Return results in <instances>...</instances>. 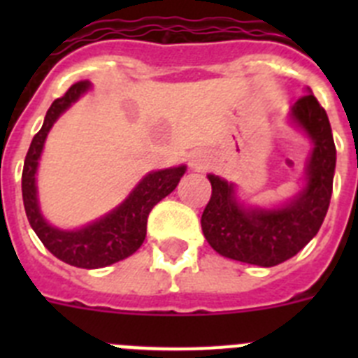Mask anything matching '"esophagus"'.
<instances>
[{
	"instance_id": "esophagus-1",
	"label": "esophagus",
	"mask_w": 358,
	"mask_h": 358,
	"mask_svg": "<svg viewBox=\"0 0 358 358\" xmlns=\"http://www.w3.org/2000/svg\"><path fill=\"white\" fill-rule=\"evenodd\" d=\"M208 164H210V157H208L206 152L202 150H197L192 154V157H189V166L195 170H204L208 169Z\"/></svg>"
}]
</instances>
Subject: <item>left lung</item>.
Instances as JSON below:
<instances>
[{
	"instance_id": "8db88e82",
	"label": "left lung",
	"mask_w": 358,
	"mask_h": 358,
	"mask_svg": "<svg viewBox=\"0 0 358 358\" xmlns=\"http://www.w3.org/2000/svg\"><path fill=\"white\" fill-rule=\"evenodd\" d=\"M290 118L314 143L306 163L305 188L276 210L243 208L235 186L208 176L211 199L201 218L202 233L218 255L243 264L274 267L289 260L317 235L330 206L335 173V143L327 110L312 93L292 106Z\"/></svg>"
}]
</instances>
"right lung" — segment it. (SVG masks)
Returning a JSON list of instances; mask_svg holds the SVG:
<instances>
[{"instance_id":"add662e5","label":"right lung","mask_w":358,"mask_h":358,"mask_svg":"<svg viewBox=\"0 0 358 358\" xmlns=\"http://www.w3.org/2000/svg\"><path fill=\"white\" fill-rule=\"evenodd\" d=\"M87 90H91L90 80L77 82L50 106L48 113L44 116L43 127L34 136L24 157L21 186H23V204L28 222L44 243V248L59 260L73 267L100 268L125 260L127 256L141 248L147 236L148 213L161 199L176 189L177 182L181 181L182 173L186 172V166L181 164L176 169L150 172L141 179L140 185L132 189L131 195L116 210L98 218L96 222L87 224L82 229L64 231L50 226L41 215L39 202H37V164L53 123Z\"/></svg>"}]
</instances>
